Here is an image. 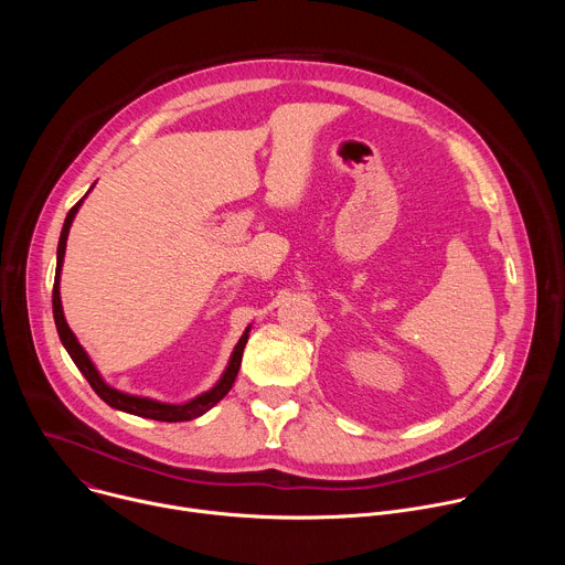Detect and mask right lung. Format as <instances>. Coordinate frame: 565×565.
I'll return each instance as SVG.
<instances>
[{
    "label": "right lung",
    "mask_w": 565,
    "mask_h": 565,
    "mask_svg": "<svg viewBox=\"0 0 565 565\" xmlns=\"http://www.w3.org/2000/svg\"><path fill=\"white\" fill-rule=\"evenodd\" d=\"M94 188V185H92ZM89 188V190H92ZM89 194V192H87ZM87 194L79 199L66 214L64 218V225H62V234H60V244H57V266H55V284H53V319H55V329H57V335H60V342L62 347L66 349V353L71 355V360L75 362V366L79 369V373H83L87 377V382L92 384V388L107 402L109 407L118 409V412H125V414H134V416H140V418H149V420H160V423H185V420H194L199 416H203L205 412H210L218 399H223L227 395V391L232 388L234 380H236V373H238V366H241V355H244V349H246V342H248V333H250V327L246 329V333L241 335V340L236 342L232 355H230V362L223 371V375L218 377V382L188 399V402H181V405H170V402H158V399H151V397H142V395H131V393H125V391H118L114 386H109L103 375L98 373L96 364L92 362V358L87 355V351L79 347L77 338L73 335V331L68 329L66 319H64V310H62V301H60V273H62V262H64V250H66V236H68V227L79 210V205H83V201L87 199Z\"/></svg>",
    "instance_id": "obj_1"
}]
</instances>
